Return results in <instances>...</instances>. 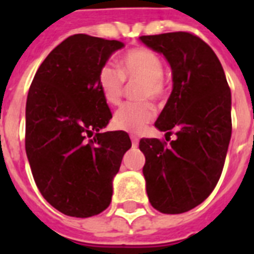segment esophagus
<instances>
[{
	"label": "esophagus",
	"mask_w": 254,
	"mask_h": 254,
	"mask_svg": "<svg viewBox=\"0 0 254 254\" xmlns=\"http://www.w3.org/2000/svg\"><path fill=\"white\" fill-rule=\"evenodd\" d=\"M130 139H131V143H133V146H137L138 145V141L139 138L137 137L135 134H130Z\"/></svg>",
	"instance_id": "esophagus-1"
}]
</instances>
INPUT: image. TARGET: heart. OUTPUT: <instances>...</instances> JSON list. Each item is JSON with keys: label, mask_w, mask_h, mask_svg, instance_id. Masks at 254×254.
Wrapping results in <instances>:
<instances>
[{"label": "heart", "mask_w": 254, "mask_h": 254, "mask_svg": "<svg viewBox=\"0 0 254 254\" xmlns=\"http://www.w3.org/2000/svg\"><path fill=\"white\" fill-rule=\"evenodd\" d=\"M162 59L151 50L137 47L124 54L119 62V71L111 65L100 69L97 81L104 100L111 105L119 104L124 91V80L138 81L134 96L138 100L158 101L165 95ZM154 107L149 101L127 103L116 111L113 125L120 130L138 133L153 120Z\"/></svg>", "instance_id": "obj_1"}]
</instances>
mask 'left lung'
<instances>
[{"label":"left lung","instance_id":"1","mask_svg":"<svg viewBox=\"0 0 254 254\" xmlns=\"http://www.w3.org/2000/svg\"><path fill=\"white\" fill-rule=\"evenodd\" d=\"M162 54L173 73V91L155 127L177 139L142 138V169L149 201L162 213H183L207 199L220 179L232 134L231 89L216 54L193 34L142 35Z\"/></svg>","mask_w":254,"mask_h":254}]
</instances>
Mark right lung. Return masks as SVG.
Returning <instances> with one entry per match:
<instances>
[{"label": "right lung", "instance_id": "right-lung-1", "mask_svg": "<svg viewBox=\"0 0 254 254\" xmlns=\"http://www.w3.org/2000/svg\"><path fill=\"white\" fill-rule=\"evenodd\" d=\"M124 46L75 34L47 55L30 85L26 154L43 197L67 216H95L111 204L112 182L131 147L125 131L100 133L112 113L97 76Z\"/></svg>", "mask_w": 254, "mask_h": 254}]
</instances>
